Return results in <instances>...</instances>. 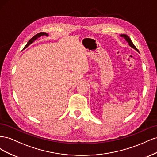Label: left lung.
<instances>
[{
	"label": "left lung",
	"instance_id": "1",
	"mask_svg": "<svg viewBox=\"0 0 157 157\" xmlns=\"http://www.w3.org/2000/svg\"><path fill=\"white\" fill-rule=\"evenodd\" d=\"M120 36H121V37L124 38V39L126 40V41L128 42V44H129V46H130V47H132V48H134L135 50H136L137 52H139V53H140L139 50L137 49V48L135 46V45H134V44H133V42H132V40H131V39H130L129 36H128L127 35H125V34H121V35H120Z\"/></svg>",
	"mask_w": 157,
	"mask_h": 157
}]
</instances>
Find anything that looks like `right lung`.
Here are the masks:
<instances>
[{"label":"right lung","instance_id":"obj_1","mask_svg":"<svg viewBox=\"0 0 157 157\" xmlns=\"http://www.w3.org/2000/svg\"><path fill=\"white\" fill-rule=\"evenodd\" d=\"M49 36V35L48 34V33H45V32H40V33H38V34H36V35H35L33 37H32L31 39L29 40V42H27V44L25 46V47H24V49L25 48H26L27 47H28L31 44H32L33 42H34L35 40H36L38 38H39V37H40V36Z\"/></svg>","mask_w":157,"mask_h":157}]
</instances>
